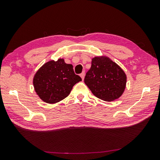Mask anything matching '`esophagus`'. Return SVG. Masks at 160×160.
I'll return each instance as SVG.
<instances>
[{
	"label": "esophagus",
	"instance_id": "obj_1",
	"mask_svg": "<svg viewBox=\"0 0 160 160\" xmlns=\"http://www.w3.org/2000/svg\"><path fill=\"white\" fill-rule=\"evenodd\" d=\"M85 72H82V73H81L80 75V77H81V78H82V80H84V78H85Z\"/></svg>",
	"mask_w": 160,
	"mask_h": 160
}]
</instances>
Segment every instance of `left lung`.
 Listing matches in <instances>:
<instances>
[{"label": "left lung", "mask_w": 160, "mask_h": 160, "mask_svg": "<svg viewBox=\"0 0 160 160\" xmlns=\"http://www.w3.org/2000/svg\"><path fill=\"white\" fill-rule=\"evenodd\" d=\"M126 82L125 72L106 56L92 58L91 68L85 78V83L92 93L106 102L114 101L122 95Z\"/></svg>", "instance_id": "1"}]
</instances>
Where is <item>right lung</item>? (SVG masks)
I'll return each mask as SVG.
<instances>
[{"label":"right lung","instance_id":"right-lung-1","mask_svg":"<svg viewBox=\"0 0 160 160\" xmlns=\"http://www.w3.org/2000/svg\"><path fill=\"white\" fill-rule=\"evenodd\" d=\"M82 80L75 75L73 66L65 63L63 58L45 63L33 78L35 92L43 102L56 104L69 95L72 87Z\"/></svg>","mask_w":160,"mask_h":160}]
</instances>
